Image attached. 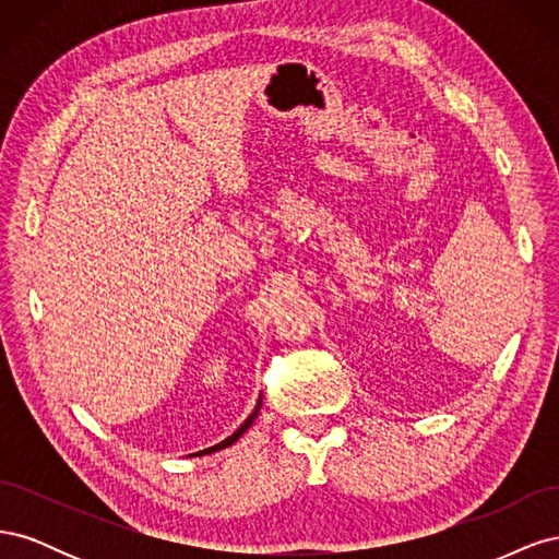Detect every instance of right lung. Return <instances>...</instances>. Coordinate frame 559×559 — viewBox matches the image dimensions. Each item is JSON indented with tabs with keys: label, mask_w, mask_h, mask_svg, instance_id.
<instances>
[{
	"label": "right lung",
	"mask_w": 559,
	"mask_h": 559,
	"mask_svg": "<svg viewBox=\"0 0 559 559\" xmlns=\"http://www.w3.org/2000/svg\"><path fill=\"white\" fill-rule=\"evenodd\" d=\"M261 396H259V403H257V408H253V413L245 419V425H240V429L238 431H235L233 436H228L226 438V441H222V443H216V445H212V448H207V450H202V452H195V454H210V452H216V450H224V448H228V445H233L235 441H238V438L253 425V419H257L259 417V411H261Z\"/></svg>",
	"instance_id": "add662e5"
}]
</instances>
